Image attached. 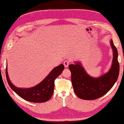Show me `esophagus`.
I'll use <instances>...</instances> for the list:
<instances>
[{
    "label": "esophagus",
    "mask_w": 124,
    "mask_h": 124,
    "mask_svg": "<svg viewBox=\"0 0 124 124\" xmlns=\"http://www.w3.org/2000/svg\"><path fill=\"white\" fill-rule=\"evenodd\" d=\"M69 64V62L68 61H65L64 62H63V65H64L66 68H68Z\"/></svg>",
    "instance_id": "1"
}]
</instances>
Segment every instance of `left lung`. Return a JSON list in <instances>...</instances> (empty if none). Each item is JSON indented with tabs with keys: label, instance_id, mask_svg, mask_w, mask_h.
<instances>
[{
	"label": "left lung",
	"instance_id": "left-lung-1",
	"mask_svg": "<svg viewBox=\"0 0 124 124\" xmlns=\"http://www.w3.org/2000/svg\"><path fill=\"white\" fill-rule=\"evenodd\" d=\"M110 43L113 53L112 64L110 70L101 76H90L79 62L69 66L74 92L80 98L88 100L98 99L106 94L117 81L119 72L118 52L112 40Z\"/></svg>",
	"mask_w": 124,
	"mask_h": 124
}]
</instances>
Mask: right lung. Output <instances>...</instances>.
Masks as SVG:
<instances>
[{"instance_id":"obj_1","label":"right lung","mask_w":124,"mask_h":124,"mask_svg":"<svg viewBox=\"0 0 124 124\" xmlns=\"http://www.w3.org/2000/svg\"><path fill=\"white\" fill-rule=\"evenodd\" d=\"M63 69L64 66L62 64L56 67L39 84L28 88H18L11 83L7 71V65L6 74L10 87L17 95L29 102L41 103L46 102L51 98L54 92V81L62 73Z\"/></svg>"}]
</instances>
